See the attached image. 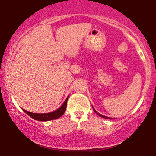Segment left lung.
<instances>
[{
	"label": "left lung",
	"mask_w": 156,
	"mask_h": 156,
	"mask_svg": "<svg viewBox=\"0 0 156 156\" xmlns=\"http://www.w3.org/2000/svg\"><path fill=\"white\" fill-rule=\"evenodd\" d=\"M92 108H93V107H92ZM93 110H94V112H95L96 114L98 115V116H100V117H101V118H104V119H112V118H108V117H106V116L101 115V114H99V113H98V112H97L95 111V110H94V108H93Z\"/></svg>",
	"instance_id": "left-lung-1"
}]
</instances>
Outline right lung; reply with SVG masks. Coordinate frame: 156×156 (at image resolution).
Returning <instances> with one entry per match:
<instances>
[{
	"label": "right lung",
	"instance_id": "add662e5",
	"mask_svg": "<svg viewBox=\"0 0 156 156\" xmlns=\"http://www.w3.org/2000/svg\"><path fill=\"white\" fill-rule=\"evenodd\" d=\"M68 98H66V100L65 101V102L63 103L62 106L58 109H57L56 111L52 112L49 113H43V114H37V113H32L26 111L24 109V112L25 113H27V115H28L30 118L35 119L37 121H42V122H46V121H50V120H54V119H58L60 118L61 116L63 115V114L65 113V110H66L67 107V101H68Z\"/></svg>",
	"mask_w": 156,
	"mask_h": 156
}]
</instances>
